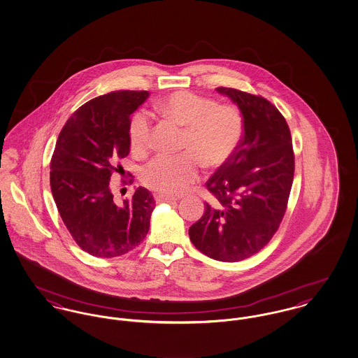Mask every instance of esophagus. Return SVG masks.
<instances>
[{
  "instance_id": "34e87169",
  "label": "esophagus",
  "mask_w": 358,
  "mask_h": 358,
  "mask_svg": "<svg viewBox=\"0 0 358 358\" xmlns=\"http://www.w3.org/2000/svg\"><path fill=\"white\" fill-rule=\"evenodd\" d=\"M156 199L159 201V202H169V203H172V202H176L178 201V198H175V196H169V195H157L156 196Z\"/></svg>"
}]
</instances>
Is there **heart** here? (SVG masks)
Returning a JSON list of instances; mask_svg holds the SVG:
<instances>
[{
    "instance_id": "b5f03b06",
    "label": "heart",
    "mask_w": 358,
    "mask_h": 358,
    "mask_svg": "<svg viewBox=\"0 0 358 358\" xmlns=\"http://www.w3.org/2000/svg\"><path fill=\"white\" fill-rule=\"evenodd\" d=\"M162 113L185 127L182 150L178 156L159 155L140 172L141 182L157 192L180 195L201 176V160L208 167H220L237 151L244 120L237 108L218 105L214 99L179 92L159 103ZM150 114L137 112L128 127L133 151L144 152L151 144Z\"/></svg>"
}]
</instances>
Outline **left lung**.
Returning a JSON list of instances; mask_svg holds the SVG:
<instances>
[{"label": "left lung", "instance_id": "8db88e82", "mask_svg": "<svg viewBox=\"0 0 358 358\" xmlns=\"http://www.w3.org/2000/svg\"><path fill=\"white\" fill-rule=\"evenodd\" d=\"M243 114L244 136L234 155L207 180L213 205L188 229L210 259L234 263L268 244L282 222L294 180L289 128L263 96L218 87Z\"/></svg>", "mask_w": 358, "mask_h": 358}]
</instances>
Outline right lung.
Returning <instances> with one entry per match:
<instances>
[{
	"label": "right lung",
	"instance_id": "right-lung-1",
	"mask_svg": "<svg viewBox=\"0 0 358 358\" xmlns=\"http://www.w3.org/2000/svg\"><path fill=\"white\" fill-rule=\"evenodd\" d=\"M148 92L121 90L96 96L73 114L57 137L50 183L57 211L70 234L89 255L112 259L140 244L148 230L155 199L144 187L115 205L110 176L131 150V114Z\"/></svg>",
	"mask_w": 358,
	"mask_h": 358
}]
</instances>
